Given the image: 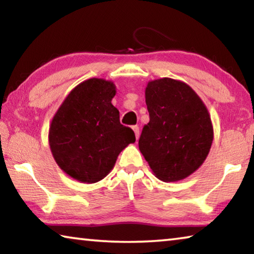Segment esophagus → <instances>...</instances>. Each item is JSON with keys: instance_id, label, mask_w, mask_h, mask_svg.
I'll list each match as a JSON object with an SVG mask.
<instances>
[{"instance_id": "esophagus-1", "label": "esophagus", "mask_w": 254, "mask_h": 254, "mask_svg": "<svg viewBox=\"0 0 254 254\" xmlns=\"http://www.w3.org/2000/svg\"><path fill=\"white\" fill-rule=\"evenodd\" d=\"M132 128H133V131H134V133H135V137H136V140H137V139H139V136H140V128H139V127H137V126L132 127Z\"/></svg>"}]
</instances>
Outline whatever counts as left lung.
Instances as JSON below:
<instances>
[{
	"instance_id": "obj_1",
	"label": "left lung",
	"mask_w": 254,
	"mask_h": 254,
	"mask_svg": "<svg viewBox=\"0 0 254 254\" xmlns=\"http://www.w3.org/2000/svg\"><path fill=\"white\" fill-rule=\"evenodd\" d=\"M145 103L150 121L139 139L141 153L158 179H185L203 165L213 142L207 109L190 86L168 77L149 81Z\"/></svg>"
}]
</instances>
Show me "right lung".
<instances>
[{"label": "right lung", "instance_id": "1", "mask_svg": "<svg viewBox=\"0 0 254 254\" xmlns=\"http://www.w3.org/2000/svg\"><path fill=\"white\" fill-rule=\"evenodd\" d=\"M115 85L91 78L77 85L55 114L49 145L57 165L78 182L93 184L106 177L118 156L135 142L132 128L120 123L112 104Z\"/></svg>", "mask_w": 254, "mask_h": 254}]
</instances>
